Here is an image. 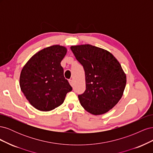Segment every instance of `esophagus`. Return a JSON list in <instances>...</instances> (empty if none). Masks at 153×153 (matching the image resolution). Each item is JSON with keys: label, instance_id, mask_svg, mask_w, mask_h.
<instances>
[{"label": "esophagus", "instance_id": "esophagus-1", "mask_svg": "<svg viewBox=\"0 0 153 153\" xmlns=\"http://www.w3.org/2000/svg\"><path fill=\"white\" fill-rule=\"evenodd\" d=\"M69 84H70L71 86H73V82L72 80H69Z\"/></svg>", "mask_w": 153, "mask_h": 153}]
</instances>
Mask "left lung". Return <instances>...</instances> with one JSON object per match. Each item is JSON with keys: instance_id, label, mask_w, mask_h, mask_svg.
Instances as JSON below:
<instances>
[{"instance_id": "left-lung-1", "label": "left lung", "mask_w": 153, "mask_h": 153, "mask_svg": "<svg viewBox=\"0 0 153 153\" xmlns=\"http://www.w3.org/2000/svg\"><path fill=\"white\" fill-rule=\"evenodd\" d=\"M71 50L84 69L86 89L78 95L81 105L93 115L112 109L121 100L126 76L114 55L91 45L71 46Z\"/></svg>"}]
</instances>
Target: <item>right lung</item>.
Masks as SVG:
<instances>
[{
	"label": "right lung",
	"mask_w": 153,
	"mask_h": 153,
	"mask_svg": "<svg viewBox=\"0 0 153 153\" xmlns=\"http://www.w3.org/2000/svg\"><path fill=\"white\" fill-rule=\"evenodd\" d=\"M66 47L53 45L34 54L22 68L20 86L27 100L40 111L52 110L64 102L72 87L64 76L61 62Z\"/></svg>",
	"instance_id": "right-lung-1"
}]
</instances>
